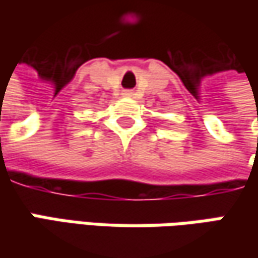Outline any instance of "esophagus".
Returning a JSON list of instances; mask_svg holds the SVG:
<instances>
[{
	"label": "esophagus",
	"mask_w": 258,
	"mask_h": 258,
	"mask_svg": "<svg viewBox=\"0 0 258 258\" xmlns=\"http://www.w3.org/2000/svg\"><path fill=\"white\" fill-rule=\"evenodd\" d=\"M123 96H126V97H132V96H134V92H132V90H124Z\"/></svg>",
	"instance_id": "1"
}]
</instances>
